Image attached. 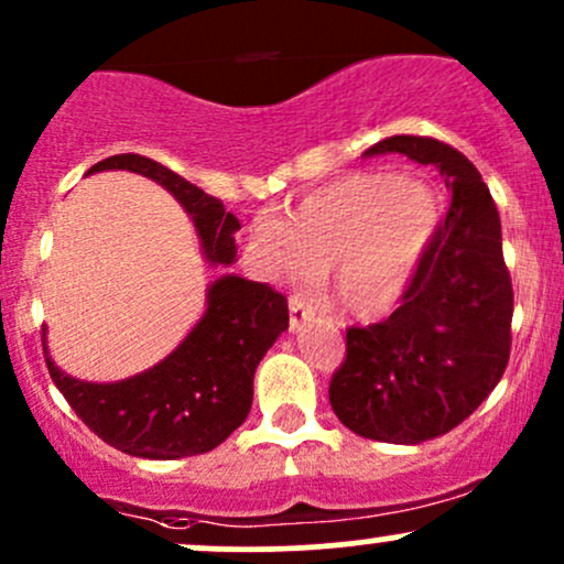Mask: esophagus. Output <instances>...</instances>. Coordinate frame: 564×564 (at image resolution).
Here are the masks:
<instances>
[{"label": "esophagus", "instance_id": "34e87169", "mask_svg": "<svg viewBox=\"0 0 564 564\" xmlns=\"http://www.w3.org/2000/svg\"><path fill=\"white\" fill-rule=\"evenodd\" d=\"M313 315H315V311L307 305L305 300H302L300 294H294L292 300H289V326H292V332L302 329V324L313 321Z\"/></svg>", "mask_w": 564, "mask_h": 564}]
</instances>
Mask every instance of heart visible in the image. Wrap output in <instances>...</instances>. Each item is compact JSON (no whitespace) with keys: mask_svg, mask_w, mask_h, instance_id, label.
<instances>
[{"mask_svg":"<svg viewBox=\"0 0 564 564\" xmlns=\"http://www.w3.org/2000/svg\"><path fill=\"white\" fill-rule=\"evenodd\" d=\"M442 216V197L423 178L358 173L315 189L281 225L253 221L249 238L281 281L313 286L332 270L334 305L372 321L410 292Z\"/></svg>","mask_w":564,"mask_h":564,"instance_id":"obj_1","label":"heart"}]
</instances>
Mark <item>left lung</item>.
I'll return each mask as SVG.
<instances>
[{"mask_svg":"<svg viewBox=\"0 0 564 564\" xmlns=\"http://www.w3.org/2000/svg\"><path fill=\"white\" fill-rule=\"evenodd\" d=\"M433 165L453 192L420 272L380 324L348 329V356L332 377V410L372 442L423 444L471 414L503 377L513 292L500 216L466 154L423 135H391L364 152Z\"/></svg>","mask_w":564,"mask_h":564,"instance_id":"1","label":"left lung"}]
</instances>
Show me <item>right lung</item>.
Here are the masks:
<instances>
[{"label":"right lung","mask_w":564,"mask_h":564,"mask_svg":"<svg viewBox=\"0 0 564 564\" xmlns=\"http://www.w3.org/2000/svg\"><path fill=\"white\" fill-rule=\"evenodd\" d=\"M131 171L169 189L187 212L200 251L212 268L238 262L240 221L214 195L141 154H111L90 173ZM289 329L286 296L268 283L225 272L206 289V311L169 356L117 382L66 375L42 348L51 377L93 433L120 453L147 460H176L219 447L249 417L253 372L264 352Z\"/></svg>","instance_id":"right-lung-1"}]
</instances>
